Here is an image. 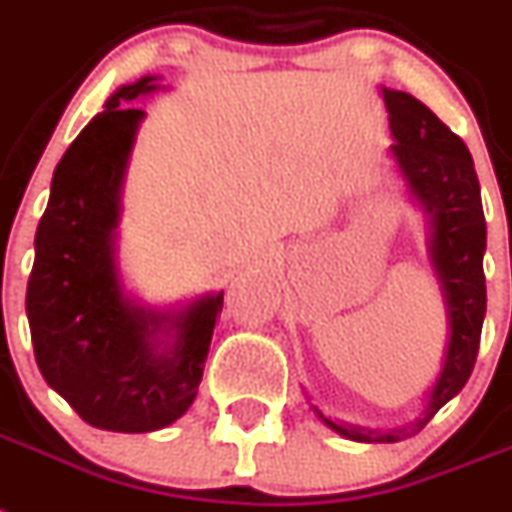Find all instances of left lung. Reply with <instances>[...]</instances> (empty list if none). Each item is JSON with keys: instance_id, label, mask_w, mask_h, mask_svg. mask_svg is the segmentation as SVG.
<instances>
[{"instance_id": "8db88e82", "label": "left lung", "mask_w": 512, "mask_h": 512, "mask_svg": "<svg viewBox=\"0 0 512 512\" xmlns=\"http://www.w3.org/2000/svg\"><path fill=\"white\" fill-rule=\"evenodd\" d=\"M379 94L390 114V133L395 138L390 159L405 196L424 217L426 261L432 266L445 306L447 342L437 379L426 392L421 413L408 424L384 432L363 429L348 421H332L311 405L332 432L353 442H400L421 432L471 377L479 353L481 324L487 314V222L474 159L466 143L416 96L384 86Z\"/></svg>"}]
</instances>
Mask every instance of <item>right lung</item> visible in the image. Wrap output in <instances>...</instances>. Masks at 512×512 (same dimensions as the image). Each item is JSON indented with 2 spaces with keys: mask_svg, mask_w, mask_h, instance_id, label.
Here are the masks:
<instances>
[{
  "mask_svg": "<svg viewBox=\"0 0 512 512\" xmlns=\"http://www.w3.org/2000/svg\"><path fill=\"white\" fill-rule=\"evenodd\" d=\"M159 75L125 83L59 159L36 230L25 314L41 377L86 424L141 434L175 424L198 395L225 293L149 306L120 266L122 193Z\"/></svg>",
  "mask_w": 512,
  "mask_h": 512,
  "instance_id": "right-lung-1",
  "label": "right lung"
}]
</instances>
